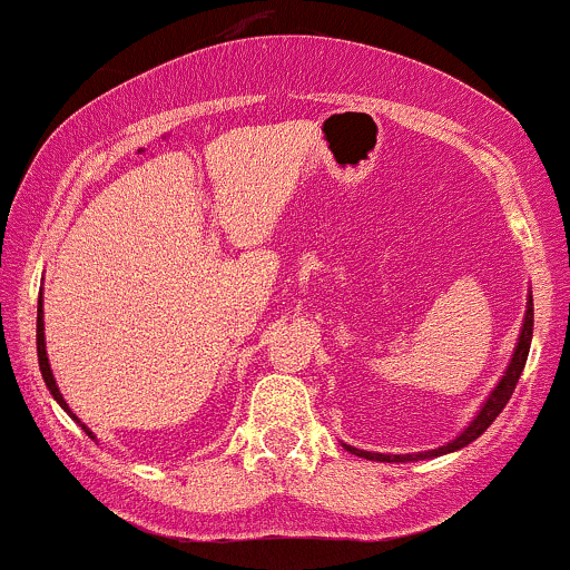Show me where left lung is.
<instances>
[{
  "label": "left lung",
  "instance_id": "left-lung-1",
  "mask_svg": "<svg viewBox=\"0 0 570 570\" xmlns=\"http://www.w3.org/2000/svg\"><path fill=\"white\" fill-rule=\"evenodd\" d=\"M530 340H532V296H528V312H524L522 334H519L517 351H513V358H511V364H508L505 375L500 377L498 385H494V391H492V394H489V400L483 402V407L479 410V415H475V419L470 421L468 430L459 434L456 440H451V443L440 445V449H432V451H419V454H372V451L353 449V445H345V449L351 451V454H356V456L372 459V462H419V459L443 456V454H451V451L464 449V445L473 443L475 438H481V434L489 430V424H492V421L498 419L500 413H503V407L508 405V400H511L513 389H517L519 375H522L524 361H528Z\"/></svg>",
  "mask_w": 570,
  "mask_h": 570
}]
</instances>
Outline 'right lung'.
<instances>
[{
	"mask_svg": "<svg viewBox=\"0 0 570 570\" xmlns=\"http://www.w3.org/2000/svg\"><path fill=\"white\" fill-rule=\"evenodd\" d=\"M38 361H40V372H42V381H46V385H48V391H51V396L53 400L59 402V405H62L67 413H70V407H67V402H65V396H62V391H59V385H57V381H53V372H51V364H48V353H46V328H42V296H40V304H38ZM70 419L72 421H78L76 415L70 413ZM78 424H81V421H78ZM81 430L89 434L91 440H95V434H91L87 426L81 424Z\"/></svg>",
	"mask_w": 570,
	"mask_h": 570,
	"instance_id": "right-lung-1",
	"label": "right lung"
}]
</instances>
